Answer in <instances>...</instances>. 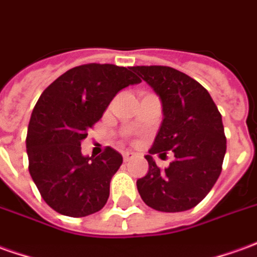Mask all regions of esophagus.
<instances>
[{
    "label": "esophagus",
    "instance_id": "34e87169",
    "mask_svg": "<svg viewBox=\"0 0 257 257\" xmlns=\"http://www.w3.org/2000/svg\"><path fill=\"white\" fill-rule=\"evenodd\" d=\"M122 157H123V161H129V160L134 159L135 153H132V152H123Z\"/></svg>",
    "mask_w": 257,
    "mask_h": 257
}]
</instances>
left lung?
<instances>
[{"label": "left lung", "instance_id": "obj_1", "mask_svg": "<svg viewBox=\"0 0 257 257\" xmlns=\"http://www.w3.org/2000/svg\"><path fill=\"white\" fill-rule=\"evenodd\" d=\"M132 71L159 94L164 115L150 154L145 156L149 172L136 181L139 195L159 211L192 209L221 174L227 149L221 114L209 91L186 73L161 65L132 66ZM168 150L176 159L160 169L151 154Z\"/></svg>", "mask_w": 257, "mask_h": 257}]
</instances>
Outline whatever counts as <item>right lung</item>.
I'll return each instance as SVG.
<instances>
[{"label":"right lung","instance_id":"1","mask_svg":"<svg viewBox=\"0 0 257 257\" xmlns=\"http://www.w3.org/2000/svg\"><path fill=\"white\" fill-rule=\"evenodd\" d=\"M139 82L132 68L86 64L41 93L28 128L29 172L44 202L60 214L86 217L107 203L122 156L112 147L97 157L83 156L80 142L116 93Z\"/></svg>","mask_w":257,"mask_h":257}]
</instances>
